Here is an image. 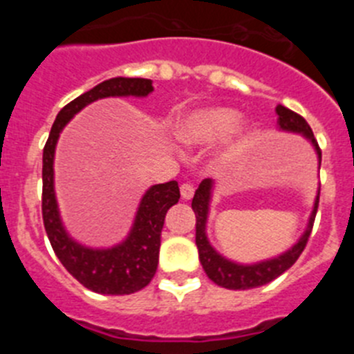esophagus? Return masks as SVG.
<instances>
[{
    "instance_id": "obj_1",
    "label": "esophagus",
    "mask_w": 354,
    "mask_h": 354,
    "mask_svg": "<svg viewBox=\"0 0 354 354\" xmlns=\"http://www.w3.org/2000/svg\"><path fill=\"white\" fill-rule=\"evenodd\" d=\"M193 195H195V187H193V184L184 183L183 186H180V196H183L184 200H192Z\"/></svg>"
}]
</instances>
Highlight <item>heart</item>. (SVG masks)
<instances>
[{"label":"heart","mask_w":354,"mask_h":354,"mask_svg":"<svg viewBox=\"0 0 354 354\" xmlns=\"http://www.w3.org/2000/svg\"><path fill=\"white\" fill-rule=\"evenodd\" d=\"M239 115L232 109H205L180 118L175 133L187 145H212L236 131Z\"/></svg>","instance_id":"heart-1"}]
</instances>
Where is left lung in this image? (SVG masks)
<instances>
[{
	"mask_svg": "<svg viewBox=\"0 0 354 354\" xmlns=\"http://www.w3.org/2000/svg\"><path fill=\"white\" fill-rule=\"evenodd\" d=\"M277 115H278V126L283 131H290V133H299L303 136L310 140L314 145L315 152H317L319 165H321V149L317 145V140L314 138L310 126L306 124L305 118L298 115L292 109L286 108V106L278 104L277 106ZM212 179H204L200 183L198 189L195 192L193 196L192 207L196 216V248H198V259L200 264L204 268L205 274L211 278L216 286L225 287V289H234V290H245V289H255V287L266 286L271 280L287 271L294 262L298 261V257L305 250L308 237H310L312 227H314L315 212H317L319 205V193L315 196V204L312 209L310 220L306 225V230L303 236L299 237L298 243L286 253L278 255V257L270 259V261H262L257 264H237V262L228 261L223 255L216 252L211 245H209L207 234H205V223H207V214H209V202H211V193H212Z\"/></svg>",
	"mask_w": 354,
	"mask_h": 354,
	"instance_id": "8db88e82",
	"label": "left lung"
}]
</instances>
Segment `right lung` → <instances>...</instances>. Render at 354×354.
<instances>
[{
	"mask_svg": "<svg viewBox=\"0 0 354 354\" xmlns=\"http://www.w3.org/2000/svg\"><path fill=\"white\" fill-rule=\"evenodd\" d=\"M154 90L152 81L143 77H113L76 97L60 109L51 127L42 154V218L49 243L65 270L86 289L99 294H133L154 278L159 262L161 230L167 211L179 202L177 180L156 184L143 195L133 228L126 241L113 248L95 250L72 239L62 225L53 184V161L58 136L77 111L104 97H145Z\"/></svg>",
	"mask_w": 354,
	"mask_h": 354,
	"instance_id": "obj_1",
	"label": "right lung"
}]
</instances>
